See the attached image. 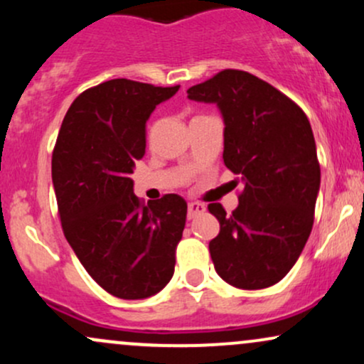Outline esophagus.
Returning a JSON list of instances; mask_svg holds the SVG:
<instances>
[{
    "label": "esophagus",
    "mask_w": 364,
    "mask_h": 364,
    "mask_svg": "<svg viewBox=\"0 0 364 364\" xmlns=\"http://www.w3.org/2000/svg\"><path fill=\"white\" fill-rule=\"evenodd\" d=\"M205 212V207L202 203H196V202H190L188 203V219H193V217L203 214Z\"/></svg>",
    "instance_id": "1"
}]
</instances>
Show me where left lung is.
<instances>
[{"mask_svg":"<svg viewBox=\"0 0 364 364\" xmlns=\"http://www.w3.org/2000/svg\"><path fill=\"white\" fill-rule=\"evenodd\" d=\"M188 97L219 106L224 164L245 183L231 215L208 203L220 224L208 243L215 272L240 289L274 286L299 258L315 219L320 162L310 121L286 94L241 70H223Z\"/></svg>","mask_w":364,"mask_h":364,"instance_id":"obj_1","label":"left lung"}]
</instances>
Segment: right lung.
<instances>
[{
  "label": "right lung",
  "mask_w": 364,
  "mask_h": 364,
  "mask_svg": "<svg viewBox=\"0 0 364 364\" xmlns=\"http://www.w3.org/2000/svg\"><path fill=\"white\" fill-rule=\"evenodd\" d=\"M179 89L114 78L75 99L53 150L58 214L70 246L104 291L144 299L166 287L186 223L169 193L145 202L129 178L145 156L149 116Z\"/></svg>",
  "instance_id": "1"
}]
</instances>
